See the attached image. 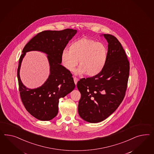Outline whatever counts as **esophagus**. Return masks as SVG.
Wrapping results in <instances>:
<instances>
[{
  "label": "esophagus",
  "instance_id": "1",
  "mask_svg": "<svg viewBox=\"0 0 154 154\" xmlns=\"http://www.w3.org/2000/svg\"><path fill=\"white\" fill-rule=\"evenodd\" d=\"M73 79H74V82H75V85H77V82H78V80H79V79H78L77 77H74V78H73Z\"/></svg>",
  "mask_w": 154,
  "mask_h": 154
}]
</instances>
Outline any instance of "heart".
Here are the masks:
<instances>
[{"label": "heart", "mask_w": 154, "mask_h": 154, "mask_svg": "<svg viewBox=\"0 0 154 154\" xmlns=\"http://www.w3.org/2000/svg\"><path fill=\"white\" fill-rule=\"evenodd\" d=\"M108 58V49L101 42L82 38L71 44L69 50L64 49L61 54L63 66L68 71H73L78 65L76 74L90 77L99 74L105 66Z\"/></svg>", "instance_id": "b5f03b06"}]
</instances>
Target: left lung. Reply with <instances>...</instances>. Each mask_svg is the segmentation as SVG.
Instances as JSON below:
<instances>
[{
    "instance_id": "1",
    "label": "left lung",
    "mask_w": 154,
    "mask_h": 154,
    "mask_svg": "<svg viewBox=\"0 0 154 154\" xmlns=\"http://www.w3.org/2000/svg\"><path fill=\"white\" fill-rule=\"evenodd\" d=\"M103 35L108 42L105 66L99 74L81 79L77 84L81 95L79 116L94 123L104 121L118 108L125 97L129 77V61L121 42L112 35Z\"/></svg>"
}]
</instances>
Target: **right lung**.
<instances>
[{"instance_id":"obj_1","label":"right lung","mask_w":154,"mask_h":154,"mask_svg":"<svg viewBox=\"0 0 154 154\" xmlns=\"http://www.w3.org/2000/svg\"><path fill=\"white\" fill-rule=\"evenodd\" d=\"M76 33V29H69L44 31L31 39L22 50L17 69L21 99L28 112L38 120L50 121L57 116L59 99L75 88L71 72L61 65V54ZM30 51H39L47 54L50 66L48 79L42 87L34 89L26 88L19 75L21 61L25 53Z\"/></svg>"}]
</instances>
